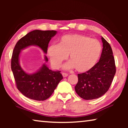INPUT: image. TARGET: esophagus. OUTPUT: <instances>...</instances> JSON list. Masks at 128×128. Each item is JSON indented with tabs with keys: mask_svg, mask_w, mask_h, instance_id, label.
I'll return each mask as SVG.
<instances>
[{
	"mask_svg": "<svg viewBox=\"0 0 128 128\" xmlns=\"http://www.w3.org/2000/svg\"><path fill=\"white\" fill-rule=\"evenodd\" d=\"M62 76H63V77H66L68 76V74L66 73H62Z\"/></svg>",
	"mask_w": 128,
	"mask_h": 128,
	"instance_id": "1",
	"label": "esophagus"
}]
</instances>
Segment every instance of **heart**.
<instances>
[{
    "instance_id": "b5f03b06",
    "label": "heart",
    "mask_w": 128,
    "mask_h": 128,
    "mask_svg": "<svg viewBox=\"0 0 128 128\" xmlns=\"http://www.w3.org/2000/svg\"><path fill=\"white\" fill-rule=\"evenodd\" d=\"M102 52V45L96 39L82 35H66L62 36L59 44L49 46L48 54L54 68H59L69 54L70 60L65 64V69L76 68L80 72H85L96 64Z\"/></svg>"
}]
</instances>
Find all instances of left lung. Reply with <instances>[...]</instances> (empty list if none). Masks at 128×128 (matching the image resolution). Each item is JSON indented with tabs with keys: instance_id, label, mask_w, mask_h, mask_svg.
<instances>
[{
	"instance_id": "left-lung-1",
	"label": "left lung",
	"mask_w": 128,
	"mask_h": 128,
	"mask_svg": "<svg viewBox=\"0 0 128 128\" xmlns=\"http://www.w3.org/2000/svg\"><path fill=\"white\" fill-rule=\"evenodd\" d=\"M103 50L99 61L85 73L78 74L75 91L85 100L100 98L107 92L116 73V66L111 47L102 36Z\"/></svg>"
}]
</instances>
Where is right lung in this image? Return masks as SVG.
<instances>
[{"instance_id": "add662e5", "label": "right lung", "mask_w": 128, "mask_h": 128, "mask_svg": "<svg viewBox=\"0 0 128 128\" xmlns=\"http://www.w3.org/2000/svg\"><path fill=\"white\" fill-rule=\"evenodd\" d=\"M56 33L55 30H35L21 38L15 45L12 56L11 69L17 88L28 98L38 101L46 100L52 94L63 77L60 71H52L45 64L36 73H26L20 64V52L29 46H36L47 54L49 42ZM44 60L48 62L46 55Z\"/></svg>"}]
</instances>
